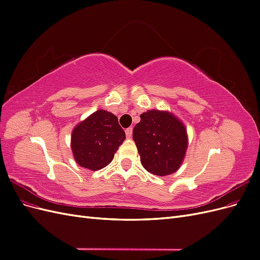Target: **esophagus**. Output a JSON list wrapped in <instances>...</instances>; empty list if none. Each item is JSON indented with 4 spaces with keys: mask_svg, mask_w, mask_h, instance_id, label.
Here are the masks:
<instances>
[{
    "mask_svg": "<svg viewBox=\"0 0 260 260\" xmlns=\"http://www.w3.org/2000/svg\"><path fill=\"white\" fill-rule=\"evenodd\" d=\"M124 131H125V136H127L128 139H130L132 137V131H133L132 128H127Z\"/></svg>",
    "mask_w": 260,
    "mask_h": 260,
    "instance_id": "34e87169",
    "label": "esophagus"
}]
</instances>
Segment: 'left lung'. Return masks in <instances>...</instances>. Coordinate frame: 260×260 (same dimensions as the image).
I'll return each instance as SVG.
<instances>
[{"label": "left lung", "mask_w": 260, "mask_h": 260, "mask_svg": "<svg viewBox=\"0 0 260 260\" xmlns=\"http://www.w3.org/2000/svg\"><path fill=\"white\" fill-rule=\"evenodd\" d=\"M141 121L133 129V141L141 156V164L151 174H174L182 164L187 146L183 123L168 112L148 111L140 115Z\"/></svg>", "instance_id": "8db88e82"}]
</instances>
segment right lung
Returning <instances> with one entry per match:
<instances>
[{"label":"right lung","mask_w":260,"mask_h":260,"mask_svg":"<svg viewBox=\"0 0 260 260\" xmlns=\"http://www.w3.org/2000/svg\"><path fill=\"white\" fill-rule=\"evenodd\" d=\"M125 139L118 118L100 109L79 123L73 131L72 149L81 167L99 170L114 158Z\"/></svg>","instance_id":"add662e5"}]
</instances>
